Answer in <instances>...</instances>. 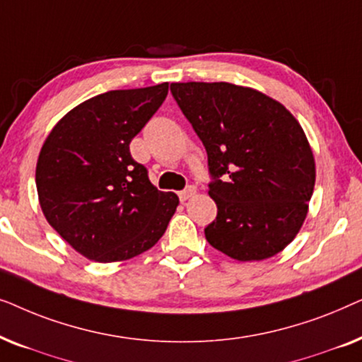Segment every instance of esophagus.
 I'll use <instances>...</instances> for the list:
<instances>
[{"label":"esophagus","instance_id":"1","mask_svg":"<svg viewBox=\"0 0 362 362\" xmlns=\"http://www.w3.org/2000/svg\"><path fill=\"white\" fill-rule=\"evenodd\" d=\"M194 194H196V187L194 186H189V187H187V189L177 192V196H180V199L182 202L187 201V199H189V197H192Z\"/></svg>","mask_w":362,"mask_h":362}]
</instances>
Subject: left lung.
Masks as SVG:
<instances>
[{
    "mask_svg": "<svg viewBox=\"0 0 362 362\" xmlns=\"http://www.w3.org/2000/svg\"><path fill=\"white\" fill-rule=\"evenodd\" d=\"M171 93L214 177L207 242L239 262L276 255L300 232L315 189L313 150L298 120L275 98L229 82H175Z\"/></svg>",
    "mask_w": 362,
    "mask_h": 362,
    "instance_id": "8db88e82",
    "label": "left lung"
}]
</instances>
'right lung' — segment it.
<instances>
[{"label":"right lung","mask_w":362,"mask_h":362,"mask_svg":"<svg viewBox=\"0 0 362 362\" xmlns=\"http://www.w3.org/2000/svg\"><path fill=\"white\" fill-rule=\"evenodd\" d=\"M170 83L110 90L78 103L42 143L39 204L52 229L93 262H122L165 234L180 197L158 191L130 143L168 95Z\"/></svg>","instance_id":"right-lung-1"}]
</instances>
